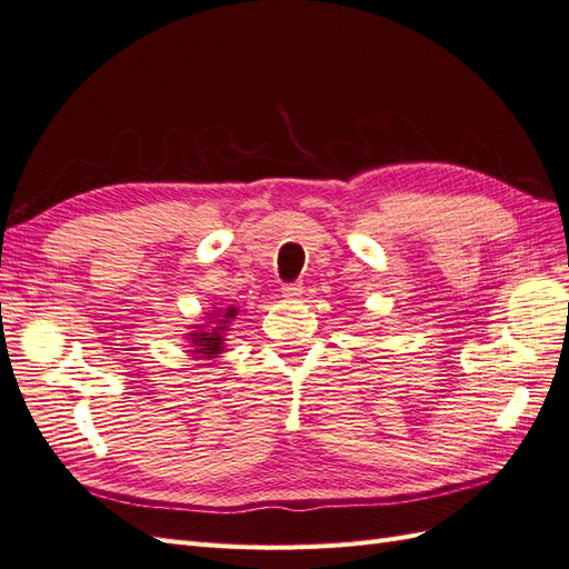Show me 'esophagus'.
<instances>
[{
	"label": "esophagus",
	"instance_id": "34e87169",
	"mask_svg": "<svg viewBox=\"0 0 569 569\" xmlns=\"http://www.w3.org/2000/svg\"><path fill=\"white\" fill-rule=\"evenodd\" d=\"M302 293H305V286H302V281L286 283V286H283V296H286V298H300Z\"/></svg>",
	"mask_w": 569,
	"mask_h": 569
}]
</instances>
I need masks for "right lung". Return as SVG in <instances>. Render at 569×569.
<instances>
[{
	"label": "right lung",
	"instance_id": "obj_1",
	"mask_svg": "<svg viewBox=\"0 0 569 569\" xmlns=\"http://www.w3.org/2000/svg\"><path fill=\"white\" fill-rule=\"evenodd\" d=\"M203 315H207L203 325H189L184 339L199 360H216L226 351V337L230 331V322L238 317V308L228 305V308H211Z\"/></svg>",
	"mask_w": 569,
	"mask_h": 569
}]
</instances>
